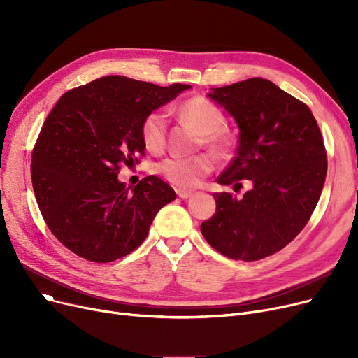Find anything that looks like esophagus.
I'll list each match as a JSON object with an SVG mask.
<instances>
[{"label":"esophagus","mask_w":358,"mask_h":358,"mask_svg":"<svg viewBox=\"0 0 358 358\" xmlns=\"http://www.w3.org/2000/svg\"><path fill=\"white\" fill-rule=\"evenodd\" d=\"M177 196H178L180 199H189V197L193 196V192L184 190V189H178V190H177Z\"/></svg>","instance_id":"34e87169"}]
</instances>
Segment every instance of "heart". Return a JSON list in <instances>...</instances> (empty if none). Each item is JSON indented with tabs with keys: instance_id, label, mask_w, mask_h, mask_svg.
Segmentation results:
<instances>
[{
	"instance_id": "1",
	"label": "heart",
	"mask_w": 358,
	"mask_h": 358,
	"mask_svg": "<svg viewBox=\"0 0 358 358\" xmlns=\"http://www.w3.org/2000/svg\"><path fill=\"white\" fill-rule=\"evenodd\" d=\"M177 115L187 123H190L200 131L201 142L212 149L219 157H227L235 145V138L224 127L227 117L224 113L204 97H193L184 101ZM168 119L165 113L155 110L141 123V138L146 149L150 152H161L166 143ZM215 161L209 154H200L194 157H174L159 164V173L162 177L180 189L196 187L204 176L212 173Z\"/></svg>"
}]
</instances>
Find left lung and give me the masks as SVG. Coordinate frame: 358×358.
I'll use <instances>...</instances> for the list:
<instances>
[{"instance_id":"1","label":"left lung","mask_w":358,"mask_h":358,"mask_svg":"<svg viewBox=\"0 0 358 358\" xmlns=\"http://www.w3.org/2000/svg\"><path fill=\"white\" fill-rule=\"evenodd\" d=\"M209 97L239 126L236 157L217 177L252 189L236 199L215 193L216 213L201 223L204 239L222 255L257 261L283 250L305 228L327 177V149L309 107L274 83L250 78L213 88Z\"/></svg>"}]
</instances>
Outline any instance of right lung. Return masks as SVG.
<instances>
[{
  "label": "right lung",
  "mask_w": 358,
  "mask_h": 358,
  "mask_svg": "<svg viewBox=\"0 0 358 358\" xmlns=\"http://www.w3.org/2000/svg\"><path fill=\"white\" fill-rule=\"evenodd\" d=\"M189 88L108 75L66 91L55 104L34 143L30 173L37 206L64 247L87 261L110 262L145 241L176 193L155 176L129 190L117 174L145 157V116Z\"/></svg>",
  "instance_id": "add662e5"
}]
</instances>
